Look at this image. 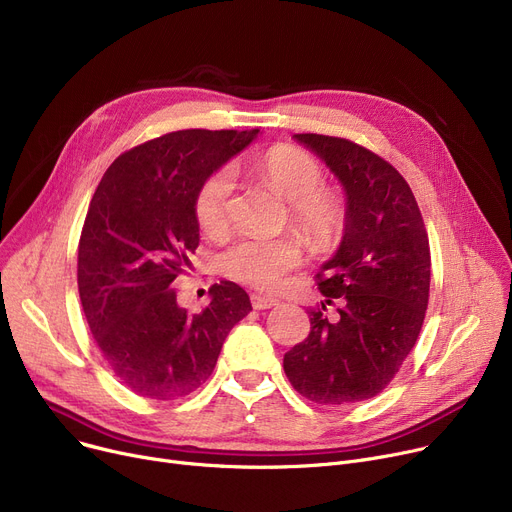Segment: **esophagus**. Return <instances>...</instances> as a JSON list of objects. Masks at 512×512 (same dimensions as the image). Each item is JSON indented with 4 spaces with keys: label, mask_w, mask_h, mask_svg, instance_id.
I'll list each match as a JSON object with an SVG mask.
<instances>
[{
    "label": "esophagus",
    "mask_w": 512,
    "mask_h": 512,
    "mask_svg": "<svg viewBox=\"0 0 512 512\" xmlns=\"http://www.w3.org/2000/svg\"><path fill=\"white\" fill-rule=\"evenodd\" d=\"M251 303H253V309H270V307H276L278 305V299H272V297H265V294H251Z\"/></svg>",
    "instance_id": "34e87169"
}]
</instances>
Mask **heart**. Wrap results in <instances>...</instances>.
Instances as JSON below:
<instances>
[{
  "mask_svg": "<svg viewBox=\"0 0 512 512\" xmlns=\"http://www.w3.org/2000/svg\"><path fill=\"white\" fill-rule=\"evenodd\" d=\"M249 170L286 199L290 222L309 240L313 249H330L342 238L348 224L346 199L324 182V168L305 149L276 145L249 159ZM234 180L228 168L215 170L199 186L195 218L199 228L220 238L230 228ZM305 257V242L299 234L242 236L220 259L222 270L236 282L272 290L284 276L299 267Z\"/></svg>",
  "mask_w": 512,
  "mask_h": 512,
  "instance_id": "obj_1",
  "label": "heart"
}]
</instances>
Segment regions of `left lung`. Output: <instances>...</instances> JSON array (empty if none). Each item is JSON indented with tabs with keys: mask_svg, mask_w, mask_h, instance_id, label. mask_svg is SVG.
I'll return each instance as SVG.
<instances>
[{
	"mask_svg": "<svg viewBox=\"0 0 512 512\" xmlns=\"http://www.w3.org/2000/svg\"><path fill=\"white\" fill-rule=\"evenodd\" d=\"M338 176L348 224L317 288L341 317L311 309V332L284 355L290 384L317 405H353L378 396L413 351L429 301L432 257L419 205L386 159L340 137L294 134Z\"/></svg>",
	"mask_w": 512,
	"mask_h": 512,
	"instance_id": "8db88e82",
	"label": "left lung"
}]
</instances>
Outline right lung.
Returning <instances> with one entry per match:
<instances>
[{
    "instance_id": "1",
    "label": "right lung",
    "mask_w": 512,
    "mask_h": 512,
    "mask_svg": "<svg viewBox=\"0 0 512 512\" xmlns=\"http://www.w3.org/2000/svg\"><path fill=\"white\" fill-rule=\"evenodd\" d=\"M257 132H168L116 157L97 186L78 242V294L101 355L134 394L195 392L253 309L249 294L224 280L201 313H188L174 282L199 247V186Z\"/></svg>"
}]
</instances>
